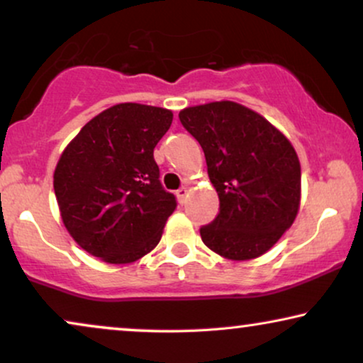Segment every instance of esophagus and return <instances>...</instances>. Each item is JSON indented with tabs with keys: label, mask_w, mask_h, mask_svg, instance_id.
<instances>
[{
	"label": "esophagus",
	"mask_w": 363,
	"mask_h": 363,
	"mask_svg": "<svg viewBox=\"0 0 363 363\" xmlns=\"http://www.w3.org/2000/svg\"><path fill=\"white\" fill-rule=\"evenodd\" d=\"M177 199H178V201H180V203L183 205L185 203V200H186V196H188V188L186 186H182V188H178L177 190Z\"/></svg>",
	"instance_id": "esophagus-1"
}]
</instances>
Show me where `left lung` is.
<instances>
[{"label": "left lung", "mask_w": 363, "mask_h": 363, "mask_svg": "<svg viewBox=\"0 0 363 363\" xmlns=\"http://www.w3.org/2000/svg\"><path fill=\"white\" fill-rule=\"evenodd\" d=\"M178 116L203 148L218 193V215L200 228L203 243L228 260L263 255L298 213L302 172L295 148L270 121L235 101L190 106Z\"/></svg>", "instance_id": "left-lung-1"}]
</instances>
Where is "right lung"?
I'll return each instance as SVG.
<instances>
[{
	"label": "right lung",
	"instance_id": "obj_1",
	"mask_svg": "<svg viewBox=\"0 0 363 363\" xmlns=\"http://www.w3.org/2000/svg\"><path fill=\"white\" fill-rule=\"evenodd\" d=\"M172 120L164 108L120 103L89 120L63 150L55 195L68 233L89 255L125 265L158 245L177 200L158 180L153 150Z\"/></svg>",
	"mask_w": 363,
	"mask_h": 363
}]
</instances>
